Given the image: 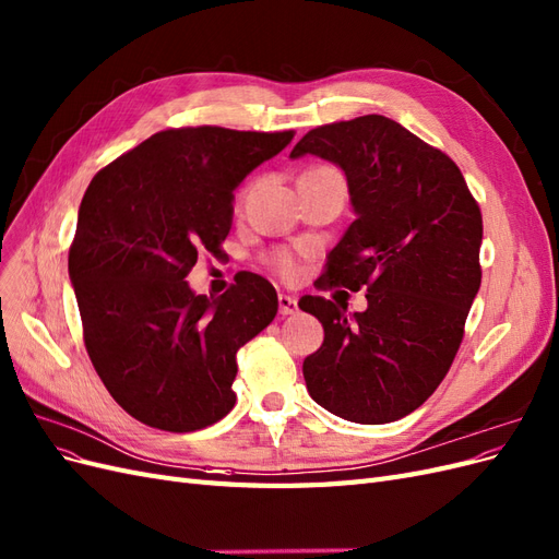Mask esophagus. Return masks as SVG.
Segmentation results:
<instances>
[{
    "mask_svg": "<svg viewBox=\"0 0 559 559\" xmlns=\"http://www.w3.org/2000/svg\"><path fill=\"white\" fill-rule=\"evenodd\" d=\"M277 306H280V314H296L298 312V300H296V296H289V294H280Z\"/></svg>",
    "mask_w": 559,
    "mask_h": 559,
    "instance_id": "34e87169",
    "label": "esophagus"
}]
</instances>
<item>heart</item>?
<instances>
[{
  "instance_id": "heart-1",
  "label": "heart",
  "mask_w": 559,
  "mask_h": 559,
  "mask_svg": "<svg viewBox=\"0 0 559 559\" xmlns=\"http://www.w3.org/2000/svg\"><path fill=\"white\" fill-rule=\"evenodd\" d=\"M331 167H310V170H306L302 175H314V173H329ZM280 265L284 267V270H292V263L286 261V259H280Z\"/></svg>"
}]
</instances>
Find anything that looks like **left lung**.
I'll return each instance as SVG.
<instances>
[{"label":"left lung","instance_id":"8db88e82","mask_svg":"<svg viewBox=\"0 0 559 559\" xmlns=\"http://www.w3.org/2000/svg\"><path fill=\"white\" fill-rule=\"evenodd\" d=\"M308 154L345 173L357 216L319 286L366 284L368 308L347 314L321 296L298 300L324 326L302 378L329 413L386 425L436 392L460 349L480 289V207L443 151L386 116L314 128L292 158Z\"/></svg>","mask_w":559,"mask_h":559}]
</instances>
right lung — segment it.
Segmentation results:
<instances>
[{
	"label": "right lung",
	"instance_id": "1",
	"mask_svg": "<svg viewBox=\"0 0 559 559\" xmlns=\"http://www.w3.org/2000/svg\"><path fill=\"white\" fill-rule=\"evenodd\" d=\"M294 140L216 126L151 134L99 170L70 249L88 357L121 408L163 431L205 429L235 405V354L277 314L275 286L240 273L210 300L186 275L218 253L233 191Z\"/></svg>",
	"mask_w": 559,
	"mask_h": 559
}]
</instances>
